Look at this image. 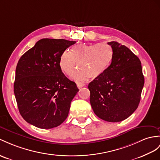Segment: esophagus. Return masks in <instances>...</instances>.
I'll use <instances>...</instances> for the list:
<instances>
[{"label": "esophagus", "instance_id": "esophagus-1", "mask_svg": "<svg viewBox=\"0 0 160 160\" xmlns=\"http://www.w3.org/2000/svg\"><path fill=\"white\" fill-rule=\"evenodd\" d=\"M77 86L78 88L80 89L81 88H82V87L85 86V84L83 83H81V82H77Z\"/></svg>", "mask_w": 160, "mask_h": 160}]
</instances>
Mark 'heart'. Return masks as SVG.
Segmentation results:
<instances>
[{
	"instance_id": "heart-1",
	"label": "heart",
	"mask_w": 160,
	"mask_h": 160,
	"mask_svg": "<svg viewBox=\"0 0 160 160\" xmlns=\"http://www.w3.org/2000/svg\"><path fill=\"white\" fill-rule=\"evenodd\" d=\"M113 56L111 47L104 42L96 44H80L74 47L71 52L66 50L60 58V67L65 74L71 75L77 67L81 71L73 75L74 79L85 81L96 79L109 67Z\"/></svg>"
}]
</instances>
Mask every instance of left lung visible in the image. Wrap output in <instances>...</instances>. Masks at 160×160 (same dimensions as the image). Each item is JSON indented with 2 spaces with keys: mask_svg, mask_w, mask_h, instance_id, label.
<instances>
[{
  "mask_svg": "<svg viewBox=\"0 0 160 160\" xmlns=\"http://www.w3.org/2000/svg\"><path fill=\"white\" fill-rule=\"evenodd\" d=\"M108 45L113 52L111 64L89 83L90 104L99 118L119 122L138 108L145 79L141 62L130 49L116 41Z\"/></svg>",
  "mask_w": 160,
  "mask_h": 160,
  "instance_id": "1",
  "label": "left lung"
}]
</instances>
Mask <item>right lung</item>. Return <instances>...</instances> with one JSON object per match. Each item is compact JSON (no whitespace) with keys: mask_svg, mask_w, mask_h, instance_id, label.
Instances as JSON below:
<instances>
[{"mask_svg":"<svg viewBox=\"0 0 160 160\" xmlns=\"http://www.w3.org/2000/svg\"><path fill=\"white\" fill-rule=\"evenodd\" d=\"M75 42L42 38L19 58L14 93L19 113L26 122L51 129L67 118L79 89L62 72L59 62L61 54Z\"/></svg>","mask_w":160,"mask_h":160,"instance_id":"add662e5","label":"right lung"}]
</instances>
